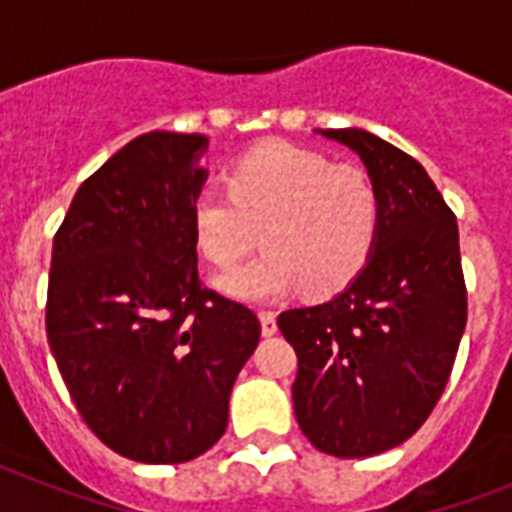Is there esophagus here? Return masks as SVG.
<instances>
[{
    "label": "esophagus",
    "mask_w": 512,
    "mask_h": 512,
    "mask_svg": "<svg viewBox=\"0 0 512 512\" xmlns=\"http://www.w3.org/2000/svg\"><path fill=\"white\" fill-rule=\"evenodd\" d=\"M260 329H263V337L276 335V332H279V324H276V313L260 311Z\"/></svg>",
    "instance_id": "obj_1"
}]
</instances>
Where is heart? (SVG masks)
<instances>
[{"mask_svg": "<svg viewBox=\"0 0 512 512\" xmlns=\"http://www.w3.org/2000/svg\"><path fill=\"white\" fill-rule=\"evenodd\" d=\"M228 196L204 191L191 204L196 247L217 268H231L257 247L265 252L225 273V295L265 303L300 284L321 297L342 289L364 268L374 247L380 204L356 164L268 140L233 164Z\"/></svg>", "mask_w": 512, "mask_h": 512, "instance_id": "obj_1", "label": "heart"}]
</instances>
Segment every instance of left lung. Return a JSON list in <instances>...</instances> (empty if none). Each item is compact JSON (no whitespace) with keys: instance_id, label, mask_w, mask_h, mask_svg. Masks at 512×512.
Wrapping results in <instances>:
<instances>
[{"instance_id":"left-lung-1","label":"left lung","mask_w":512,"mask_h":512,"mask_svg":"<svg viewBox=\"0 0 512 512\" xmlns=\"http://www.w3.org/2000/svg\"><path fill=\"white\" fill-rule=\"evenodd\" d=\"M350 148L374 183L380 223L340 295L279 316L297 353L295 417L319 452L372 457L428 420L452 374L468 295L457 217L425 167L372 132L316 130Z\"/></svg>"}]
</instances>
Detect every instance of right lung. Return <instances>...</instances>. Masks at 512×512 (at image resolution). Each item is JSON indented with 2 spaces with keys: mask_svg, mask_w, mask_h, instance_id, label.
I'll list each match as a JSON object with an SVG mask.
<instances>
[{
  "mask_svg": "<svg viewBox=\"0 0 512 512\" xmlns=\"http://www.w3.org/2000/svg\"><path fill=\"white\" fill-rule=\"evenodd\" d=\"M207 135L146 132L79 185L52 241L47 340L92 433L148 465L199 457L260 342L249 308L201 289L191 204Z\"/></svg>",
  "mask_w": 512,
  "mask_h": 512,
  "instance_id": "add662e5",
  "label": "right lung"
}]
</instances>
